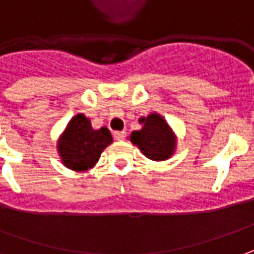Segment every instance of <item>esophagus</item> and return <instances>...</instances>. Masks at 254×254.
Instances as JSON below:
<instances>
[{
	"label": "esophagus",
	"instance_id": "34e87169",
	"mask_svg": "<svg viewBox=\"0 0 254 254\" xmlns=\"http://www.w3.org/2000/svg\"><path fill=\"white\" fill-rule=\"evenodd\" d=\"M114 137L117 140H124L127 137V132L125 130H118V132H114Z\"/></svg>",
	"mask_w": 254,
	"mask_h": 254
}]
</instances>
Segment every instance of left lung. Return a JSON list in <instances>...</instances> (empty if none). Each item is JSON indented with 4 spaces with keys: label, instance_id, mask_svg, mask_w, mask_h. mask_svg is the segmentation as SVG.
I'll return each mask as SVG.
<instances>
[{
    "label": "left lung",
    "instance_id": "1",
    "mask_svg": "<svg viewBox=\"0 0 254 254\" xmlns=\"http://www.w3.org/2000/svg\"><path fill=\"white\" fill-rule=\"evenodd\" d=\"M140 124L143 127L130 133V141L150 160L163 161L170 158L175 151L177 137L163 117L150 114L147 118H140Z\"/></svg>",
    "mask_w": 254,
    "mask_h": 254
}]
</instances>
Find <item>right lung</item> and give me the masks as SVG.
Instances as JSON below:
<instances>
[{
    "instance_id": "1",
    "label": "right lung",
    "mask_w": 254,
    "mask_h": 254,
    "mask_svg": "<svg viewBox=\"0 0 254 254\" xmlns=\"http://www.w3.org/2000/svg\"><path fill=\"white\" fill-rule=\"evenodd\" d=\"M113 143L107 127L94 130L83 114L75 115L58 141L62 163L73 171H86L97 163L103 150Z\"/></svg>"
}]
</instances>
